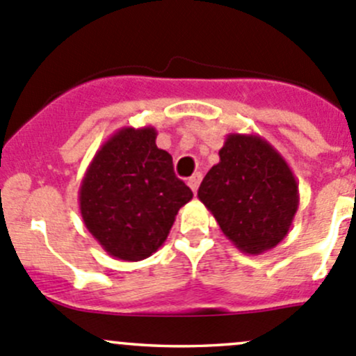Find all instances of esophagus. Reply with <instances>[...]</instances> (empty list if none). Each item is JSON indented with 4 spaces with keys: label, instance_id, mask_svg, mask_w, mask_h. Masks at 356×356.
Returning a JSON list of instances; mask_svg holds the SVG:
<instances>
[{
    "label": "esophagus",
    "instance_id": "1",
    "mask_svg": "<svg viewBox=\"0 0 356 356\" xmlns=\"http://www.w3.org/2000/svg\"><path fill=\"white\" fill-rule=\"evenodd\" d=\"M200 182H201V174H200V172H196V174H193L191 177L188 179V186H189V188H191L193 193L198 191Z\"/></svg>",
    "mask_w": 356,
    "mask_h": 356
}]
</instances>
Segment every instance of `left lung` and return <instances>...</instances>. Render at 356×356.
<instances>
[{
	"mask_svg": "<svg viewBox=\"0 0 356 356\" xmlns=\"http://www.w3.org/2000/svg\"><path fill=\"white\" fill-rule=\"evenodd\" d=\"M208 170L198 198L225 238L246 254H261L288 236L300 204L288 161L257 134L232 132Z\"/></svg>",
	"mask_w": 356,
	"mask_h": 356,
	"instance_id": "left-lung-1",
	"label": "left lung"
}]
</instances>
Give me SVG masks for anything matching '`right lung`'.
<instances>
[{
  "mask_svg": "<svg viewBox=\"0 0 356 356\" xmlns=\"http://www.w3.org/2000/svg\"><path fill=\"white\" fill-rule=\"evenodd\" d=\"M193 191L175 177L172 156L156 146V129L122 127L89 163L79 208L110 257L139 261L165 243Z\"/></svg>",
  "mask_w": 356,
  "mask_h": 356,
  "instance_id": "right-lung-1",
  "label": "right lung"
}]
</instances>
